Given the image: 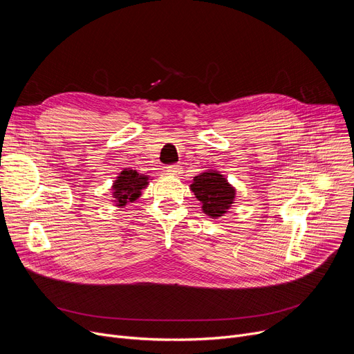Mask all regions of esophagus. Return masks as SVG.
I'll return each mask as SVG.
<instances>
[{
  "mask_svg": "<svg viewBox=\"0 0 354 354\" xmlns=\"http://www.w3.org/2000/svg\"><path fill=\"white\" fill-rule=\"evenodd\" d=\"M166 172L172 176H179L182 174V166L178 163L169 165V166H166Z\"/></svg>",
  "mask_w": 354,
  "mask_h": 354,
  "instance_id": "obj_1",
  "label": "esophagus"
}]
</instances>
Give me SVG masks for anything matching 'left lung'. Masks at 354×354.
<instances>
[{
    "instance_id": "obj_1",
    "label": "left lung",
    "mask_w": 354,
    "mask_h": 354,
    "mask_svg": "<svg viewBox=\"0 0 354 354\" xmlns=\"http://www.w3.org/2000/svg\"><path fill=\"white\" fill-rule=\"evenodd\" d=\"M191 191L202 202V211L211 218H219L228 212L235 201V188L218 171H207L194 176Z\"/></svg>"
}]
</instances>
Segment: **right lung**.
I'll return each instance as SVG.
<instances>
[{"label":"right lung","instance_id":"right-lung-1","mask_svg":"<svg viewBox=\"0 0 354 354\" xmlns=\"http://www.w3.org/2000/svg\"><path fill=\"white\" fill-rule=\"evenodd\" d=\"M149 185V176L138 174L132 169H124L119 174L116 180L111 185V196L116 207L123 208L126 203L136 201L142 195V189Z\"/></svg>","mask_w":354,"mask_h":354}]
</instances>
